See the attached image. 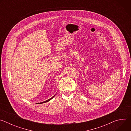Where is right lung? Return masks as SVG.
<instances>
[{"mask_svg":"<svg viewBox=\"0 0 131 131\" xmlns=\"http://www.w3.org/2000/svg\"><path fill=\"white\" fill-rule=\"evenodd\" d=\"M54 96H55V95H54V96H53L52 97H51V99H49L48 100H47V101H45V102H42V103H40L39 104H42V103H46V102H49V101H50L51 99H53V98L54 97Z\"/></svg>","mask_w":131,"mask_h":131,"instance_id":"1","label":"right lung"}]
</instances>
